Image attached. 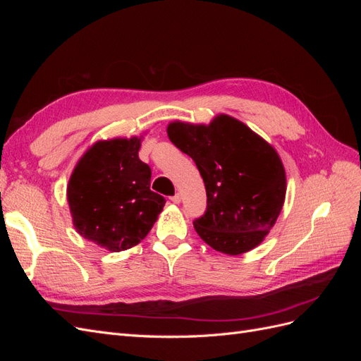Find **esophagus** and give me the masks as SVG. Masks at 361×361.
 Returning a JSON list of instances; mask_svg holds the SVG:
<instances>
[{
  "label": "esophagus",
  "instance_id": "esophagus-1",
  "mask_svg": "<svg viewBox=\"0 0 361 361\" xmlns=\"http://www.w3.org/2000/svg\"><path fill=\"white\" fill-rule=\"evenodd\" d=\"M170 200H171L173 203H176V204H179V203H180V194H174V195H171V197H170Z\"/></svg>",
  "mask_w": 361,
  "mask_h": 361
}]
</instances>
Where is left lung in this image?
Instances as JSON below:
<instances>
[{
  "label": "left lung",
  "mask_w": 361,
  "mask_h": 361,
  "mask_svg": "<svg viewBox=\"0 0 361 361\" xmlns=\"http://www.w3.org/2000/svg\"><path fill=\"white\" fill-rule=\"evenodd\" d=\"M167 134L203 178L206 211L192 221L203 241L232 256L264 241L286 194L285 169L274 147L226 114L207 126L173 122Z\"/></svg>",
  "instance_id": "obj_1"
}]
</instances>
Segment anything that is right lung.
Listing matches in <instances>:
<instances>
[{"label": "right lung", "instance_id": "right-lung-1", "mask_svg": "<svg viewBox=\"0 0 361 361\" xmlns=\"http://www.w3.org/2000/svg\"><path fill=\"white\" fill-rule=\"evenodd\" d=\"M140 143L137 137L97 141L69 179L76 232L110 251L145 239L166 204L162 195L150 191L152 170L138 158Z\"/></svg>", "mask_w": 361, "mask_h": 361}]
</instances>
